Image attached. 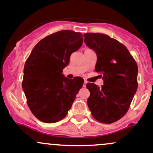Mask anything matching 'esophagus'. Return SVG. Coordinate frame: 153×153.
<instances>
[{
	"instance_id": "1",
	"label": "esophagus",
	"mask_w": 153,
	"mask_h": 153,
	"mask_svg": "<svg viewBox=\"0 0 153 153\" xmlns=\"http://www.w3.org/2000/svg\"><path fill=\"white\" fill-rule=\"evenodd\" d=\"M86 84H87V82L86 81H85L84 82V83H83V87H86Z\"/></svg>"
}]
</instances>
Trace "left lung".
I'll list each match as a JSON object with an SVG mask.
<instances>
[{
  "instance_id": "8db88e82",
  "label": "left lung",
  "mask_w": 153,
  "mask_h": 153,
  "mask_svg": "<svg viewBox=\"0 0 153 153\" xmlns=\"http://www.w3.org/2000/svg\"><path fill=\"white\" fill-rule=\"evenodd\" d=\"M84 42L96 53L95 71L104 82L101 87L87 83L88 105L97 121L114 123L126 114L137 91V63L123 44L107 35L85 33Z\"/></svg>"
}]
</instances>
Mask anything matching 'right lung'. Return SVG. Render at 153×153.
<instances>
[{"label":"right lung","mask_w":153,"mask_h":153,"mask_svg":"<svg viewBox=\"0 0 153 153\" xmlns=\"http://www.w3.org/2000/svg\"><path fill=\"white\" fill-rule=\"evenodd\" d=\"M80 33L61 30L40 41L24 68L22 88L33 115L53 123L62 120L70 110L84 79H69L62 74L72 53L82 45Z\"/></svg>","instance_id":"right-lung-1"}]
</instances>
